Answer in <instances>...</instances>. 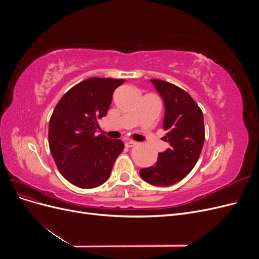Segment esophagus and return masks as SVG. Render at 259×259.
I'll return each mask as SVG.
<instances>
[{
	"label": "esophagus",
	"mask_w": 259,
	"mask_h": 259,
	"mask_svg": "<svg viewBox=\"0 0 259 259\" xmlns=\"http://www.w3.org/2000/svg\"><path fill=\"white\" fill-rule=\"evenodd\" d=\"M136 145H137V143L136 142H133V140H127V142L125 143V146H126L127 148H132V147H134Z\"/></svg>",
	"instance_id": "obj_1"
}]
</instances>
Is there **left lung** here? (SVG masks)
I'll return each instance as SVG.
<instances>
[{
    "label": "left lung",
    "mask_w": 259,
    "mask_h": 259,
    "mask_svg": "<svg viewBox=\"0 0 259 259\" xmlns=\"http://www.w3.org/2000/svg\"><path fill=\"white\" fill-rule=\"evenodd\" d=\"M164 101V140L169 144L159 152L153 166L139 170L145 182L158 187L174 185L184 179L198 162L205 138L204 120L199 106L191 96L178 86L151 79Z\"/></svg>",
    "instance_id": "1"
}]
</instances>
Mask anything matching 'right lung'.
I'll return each mask as SVG.
<instances>
[{
  "label": "right lung",
  "instance_id": "right-lung-1",
  "mask_svg": "<svg viewBox=\"0 0 259 259\" xmlns=\"http://www.w3.org/2000/svg\"><path fill=\"white\" fill-rule=\"evenodd\" d=\"M124 82L91 77L69 90L54 109L49 127L51 152L62 176L76 187L103 185L123 151L122 140L97 136L96 128L97 120L111 105L114 90Z\"/></svg>",
  "mask_w": 259,
  "mask_h": 259
}]
</instances>
